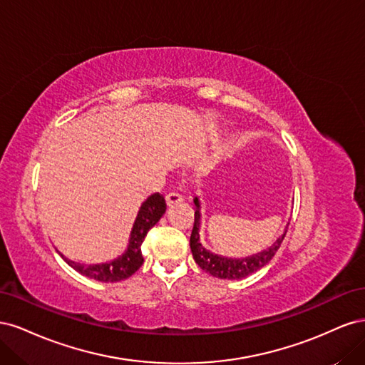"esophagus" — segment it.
<instances>
[{
  "label": "esophagus",
  "instance_id": "obj_1",
  "mask_svg": "<svg viewBox=\"0 0 365 365\" xmlns=\"http://www.w3.org/2000/svg\"><path fill=\"white\" fill-rule=\"evenodd\" d=\"M182 201V196L178 193V192H169L168 195H165V202H168V205H173V204H178Z\"/></svg>",
  "mask_w": 365,
  "mask_h": 365
}]
</instances>
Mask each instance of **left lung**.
<instances>
[{
  "label": "left lung",
  "mask_w": 365,
  "mask_h": 365,
  "mask_svg": "<svg viewBox=\"0 0 365 365\" xmlns=\"http://www.w3.org/2000/svg\"><path fill=\"white\" fill-rule=\"evenodd\" d=\"M195 205H196V212H195V224L192 230V236H190V248L195 262L200 264L201 269L212 274L213 277L217 279H227V280H239L244 279L247 275L259 271L263 268L272 257L274 254L277 252L280 248L282 242L286 236V231H288V227H286L284 233L274 242L272 247L268 250H263L262 252L254 254L251 257L245 259H228L217 256V254H212L207 251L200 242V225H201V213H200V201L197 197H195Z\"/></svg>",
  "instance_id": "8db88e82"
}]
</instances>
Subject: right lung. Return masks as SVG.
<instances>
[{
	"mask_svg": "<svg viewBox=\"0 0 365 365\" xmlns=\"http://www.w3.org/2000/svg\"><path fill=\"white\" fill-rule=\"evenodd\" d=\"M164 212H165L164 196L160 193L150 195L140 207L135 224L130 231L128 250L125 251L123 256H120L113 262L102 263V264H83V263H76L73 260H68L67 257H63L62 254L61 256L73 269L81 272L82 275H86V277L90 279L103 282V283H114V282L125 280L130 277L135 271H138V268L143 264V260H145L141 256L143 240H145L148 231L161 219Z\"/></svg>",
	"mask_w": 365,
	"mask_h": 365,
	"instance_id": "1",
	"label": "right lung"
}]
</instances>
